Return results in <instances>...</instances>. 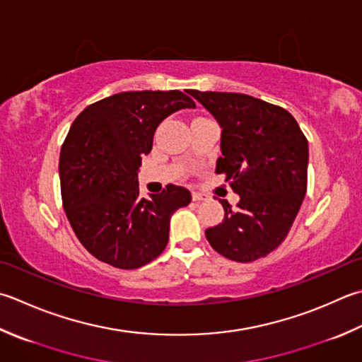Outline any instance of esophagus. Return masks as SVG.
I'll return each mask as SVG.
<instances>
[{
  "instance_id": "obj_1",
  "label": "esophagus",
  "mask_w": 362,
  "mask_h": 362,
  "mask_svg": "<svg viewBox=\"0 0 362 362\" xmlns=\"http://www.w3.org/2000/svg\"><path fill=\"white\" fill-rule=\"evenodd\" d=\"M209 196L201 193V191H193V201L194 202H201V201H207Z\"/></svg>"
}]
</instances>
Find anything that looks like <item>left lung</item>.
I'll return each instance as SVG.
<instances>
[{"label": "left lung", "mask_w": 362, "mask_h": 362, "mask_svg": "<svg viewBox=\"0 0 362 362\" xmlns=\"http://www.w3.org/2000/svg\"><path fill=\"white\" fill-rule=\"evenodd\" d=\"M221 125L216 174L240 196L237 209L221 201L224 219L205 230L226 259L254 262L287 237L308 189V139L290 112L237 92L187 90Z\"/></svg>", "instance_id": "1"}]
</instances>
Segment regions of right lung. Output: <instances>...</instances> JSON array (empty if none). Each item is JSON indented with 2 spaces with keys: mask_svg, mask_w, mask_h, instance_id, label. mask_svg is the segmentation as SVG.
I'll return each instance as SVG.
<instances>
[{
  "mask_svg": "<svg viewBox=\"0 0 362 362\" xmlns=\"http://www.w3.org/2000/svg\"><path fill=\"white\" fill-rule=\"evenodd\" d=\"M196 108L180 90L120 92L89 105L61 147L64 211L75 235L95 259L134 270L165 251L169 219L191 193L169 183L160 194H139L141 158L152 151L163 119Z\"/></svg>",
  "mask_w": 362,
  "mask_h": 362,
  "instance_id": "right-lung-1",
  "label": "right lung"
}]
</instances>
